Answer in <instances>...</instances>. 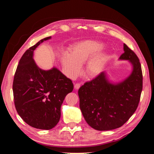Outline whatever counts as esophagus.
<instances>
[{
  "label": "esophagus",
  "instance_id": "obj_1",
  "mask_svg": "<svg viewBox=\"0 0 154 154\" xmlns=\"http://www.w3.org/2000/svg\"><path fill=\"white\" fill-rule=\"evenodd\" d=\"M80 87V83H76L74 84V88H75V89H78Z\"/></svg>",
  "mask_w": 154,
  "mask_h": 154
}]
</instances>
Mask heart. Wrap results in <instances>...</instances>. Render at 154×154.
Listing matches in <instances>:
<instances>
[{"mask_svg": "<svg viewBox=\"0 0 154 154\" xmlns=\"http://www.w3.org/2000/svg\"><path fill=\"white\" fill-rule=\"evenodd\" d=\"M103 47V44L92 40L74 44L70 53L65 52L62 55L61 62L65 72L70 78H76L80 74L82 65L89 59L86 64V73L92 77L98 75L103 71L108 59L105 53H97Z\"/></svg>", "mask_w": 154, "mask_h": 154, "instance_id": "1", "label": "heart"}]
</instances>
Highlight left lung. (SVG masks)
<instances>
[{
    "mask_svg": "<svg viewBox=\"0 0 154 154\" xmlns=\"http://www.w3.org/2000/svg\"><path fill=\"white\" fill-rule=\"evenodd\" d=\"M119 60H129L133 69L122 82L112 83L105 71L78 90L80 107L86 122L100 131L118 128L136 110L143 89L141 66L137 55L125 44Z\"/></svg>",
    "mask_w": 154,
    "mask_h": 154,
    "instance_id": "1",
    "label": "left lung"
}]
</instances>
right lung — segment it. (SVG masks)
<instances>
[{
    "label": "right lung",
    "instance_id": "1",
    "mask_svg": "<svg viewBox=\"0 0 154 154\" xmlns=\"http://www.w3.org/2000/svg\"><path fill=\"white\" fill-rule=\"evenodd\" d=\"M51 38L42 39L24 53L13 83L14 103L18 115L31 127L42 130H50L57 125L62 104L74 87L72 81L58 69L45 71L34 61V50Z\"/></svg>",
    "mask_w": 154,
    "mask_h": 154
}]
</instances>
